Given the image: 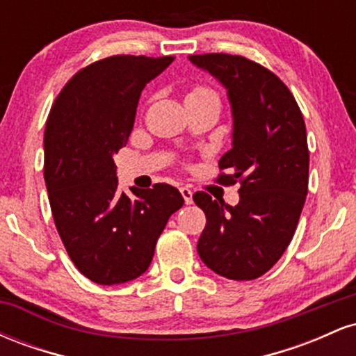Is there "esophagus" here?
I'll list each match as a JSON object with an SVG mask.
<instances>
[{"label":"esophagus","mask_w":356,"mask_h":356,"mask_svg":"<svg viewBox=\"0 0 356 356\" xmlns=\"http://www.w3.org/2000/svg\"><path fill=\"white\" fill-rule=\"evenodd\" d=\"M181 194L184 197V202L192 204V191L189 189V187H181Z\"/></svg>","instance_id":"34e87169"}]
</instances>
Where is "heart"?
<instances>
[{
  "label": "heart",
  "mask_w": 356,
  "mask_h": 356,
  "mask_svg": "<svg viewBox=\"0 0 356 356\" xmlns=\"http://www.w3.org/2000/svg\"><path fill=\"white\" fill-rule=\"evenodd\" d=\"M207 97H214V99H219L218 93H216L212 88L206 87V85H194V87L191 88L189 95H187V100H191V99H207Z\"/></svg>",
  "instance_id": "b5f03b06"
}]
</instances>
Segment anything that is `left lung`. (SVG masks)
<instances>
[{
  "label": "left lung",
  "instance_id": "obj_1",
  "mask_svg": "<svg viewBox=\"0 0 356 356\" xmlns=\"http://www.w3.org/2000/svg\"><path fill=\"white\" fill-rule=\"evenodd\" d=\"M189 60L227 88L234 132L216 182H239V204L207 192L194 202L206 214L197 252L207 268L236 281L268 273L295 236L308 194L309 150L303 113L280 76L256 61L227 53Z\"/></svg>",
  "mask_w": 356,
  "mask_h": 356
}]
</instances>
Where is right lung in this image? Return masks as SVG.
Masks as SVG:
<instances>
[{"instance_id": "obj_1", "label": "right lung", "mask_w": 356, "mask_h": 356, "mask_svg": "<svg viewBox=\"0 0 356 356\" xmlns=\"http://www.w3.org/2000/svg\"><path fill=\"white\" fill-rule=\"evenodd\" d=\"M174 56L113 55L61 88L44 127V182L56 231L76 269L97 284L147 271L167 220L184 197L169 184L118 192L113 162L136 120L140 92Z\"/></svg>"}]
</instances>
